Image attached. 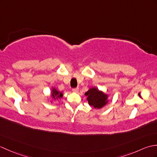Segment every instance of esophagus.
Instances as JSON below:
<instances>
[{
	"mask_svg": "<svg viewBox=\"0 0 157 157\" xmlns=\"http://www.w3.org/2000/svg\"><path fill=\"white\" fill-rule=\"evenodd\" d=\"M72 91L73 92H78V91H79V88H73L72 89Z\"/></svg>",
	"mask_w": 157,
	"mask_h": 157,
	"instance_id": "obj_1",
	"label": "esophagus"
}]
</instances>
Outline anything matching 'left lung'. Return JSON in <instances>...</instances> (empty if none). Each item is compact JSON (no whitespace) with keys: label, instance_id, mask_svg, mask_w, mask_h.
<instances>
[{"label":"left lung","instance_id":"1","mask_svg":"<svg viewBox=\"0 0 157 157\" xmlns=\"http://www.w3.org/2000/svg\"><path fill=\"white\" fill-rule=\"evenodd\" d=\"M87 96L88 104L94 106L95 109H101L108 102V95L102 91H100L97 88H90L85 93Z\"/></svg>","mask_w":157,"mask_h":157}]
</instances>
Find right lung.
Listing matches in <instances>:
<instances>
[{
  "instance_id": "1",
  "label": "right lung",
  "mask_w": 157,
  "mask_h": 157,
  "mask_svg": "<svg viewBox=\"0 0 157 157\" xmlns=\"http://www.w3.org/2000/svg\"><path fill=\"white\" fill-rule=\"evenodd\" d=\"M63 93L61 92H59L57 90L56 88H53L52 90V92H51V96L52 99H58V98H61L63 97Z\"/></svg>"
}]
</instances>
